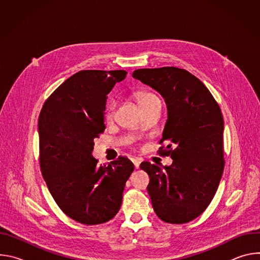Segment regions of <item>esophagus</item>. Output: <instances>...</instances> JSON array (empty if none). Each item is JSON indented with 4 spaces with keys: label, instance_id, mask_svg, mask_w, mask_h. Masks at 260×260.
<instances>
[{
    "label": "esophagus",
    "instance_id": "esophagus-1",
    "mask_svg": "<svg viewBox=\"0 0 260 260\" xmlns=\"http://www.w3.org/2000/svg\"><path fill=\"white\" fill-rule=\"evenodd\" d=\"M132 161H133V164H134V166H135V168H136V169H139V168H140V165H141V160H140V158L135 157V158H133V159H132Z\"/></svg>",
    "mask_w": 260,
    "mask_h": 260
}]
</instances>
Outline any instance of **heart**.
I'll return each instance as SVG.
<instances>
[{"label":"heart","instance_id":"b5f03b06","mask_svg":"<svg viewBox=\"0 0 260 260\" xmlns=\"http://www.w3.org/2000/svg\"><path fill=\"white\" fill-rule=\"evenodd\" d=\"M137 100L139 103V106L141 107V109H144L146 107L149 106L150 104H152L153 102L157 101L158 98L150 92H141L137 95ZM113 112H114V103H109L106 109V118L107 119H111L113 116Z\"/></svg>","mask_w":260,"mask_h":260}]
</instances>
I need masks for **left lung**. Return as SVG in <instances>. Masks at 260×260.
I'll list each match as a JSON object with an SVG mask.
<instances>
[{"instance_id":"1","label":"left lung","mask_w":260,"mask_h":260,"mask_svg":"<svg viewBox=\"0 0 260 260\" xmlns=\"http://www.w3.org/2000/svg\"><path fill=\"white\" fill-rule=\"evenodd\" d=\"M133 77L165 99L168 120L160 142L175 147L167 151L173 159L170 167L141 165L150 178L147 190L152 207L168 223H186L210 205L223 173L221 110L205 84L185 70L140 69Z\"/></svg>"}]
</instances>
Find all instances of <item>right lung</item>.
<instances>
[{
  "instance_id": "1",
  "label": "right lung",
  "mask_w": 260,
  "mask_h": 260,
  "mask_svg": "<svg viewBox=\"0 0 260 260\" xmlns=\"http://www.w3.org/2000/svg\"><path fill=\"white\" fill-rule=\"evenodd\" d=\"M126 72L85 70L61 83L39 116L40 165L54 201L70 218L101 224L119 211L134 165L125 157L98 166L93 140L105 129L107 94Z\"/></svg>"
}]
</instances>
